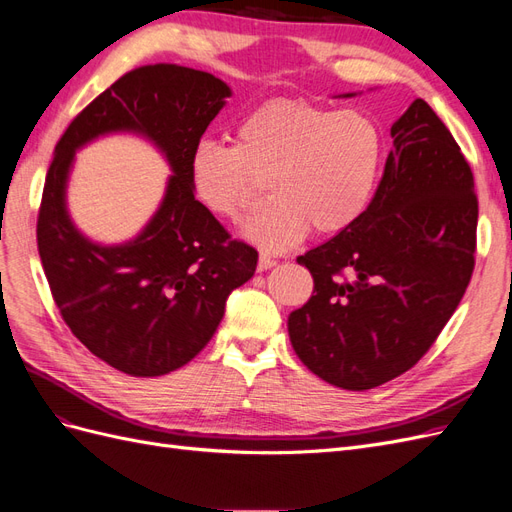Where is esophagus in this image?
I'll return each instance as SVG.
<instances>
[{"label": "esophagus", "instance_id": "esophagus-1", "mask_svg": "<svg viewBox=\"0 0 512 512\" xmlns=\"http://www.w3.org/2000/svg\"><path fill=\"white\" fill-rule=\"evenodd\" d=\"M275 265H277V260H275L271 254L262 252V254L258 256V271H267V269H271V267H275Z\"/></svg>", "mask_w": 512, "mask_h": 512}]
</instances>
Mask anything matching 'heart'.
<instances>
[{
  "label": "heart",
  "instance_id": "heart-1",
  "mask_svg": "<svg viewBox=\"0 0 512 512\" xmlns=\"http://www.w3.org/2000/svg\"><path fill=\"white\" fill-rule=\"evenodd\" d=\"M384 132L352 108L275 98L245 113L232 145L200 141L188 160L196 200L224 220H239L269 179L273 198L243 226L262 250H290L314 230L335 235L359 222L376 194Z\"/></svg>",
  "mask_w": 512,
  "mask_h": 512
}]
</instances>
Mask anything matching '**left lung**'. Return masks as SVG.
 Masks as SVG:
<instances>
[{
	"instance_id": "obj_1",
	"label": "left lung",
	"mask_w": 512,
	"mask_h": 512,
	"mask_svg": "<svg viewBox=\"0 0 512 512\" xmlns=\"http://www.w3.org/2000/svg\"><path fill=\"white\" fill-rule=\"evenodd\" d=\"M391 138L363 218L297 258L314 292L288 316L290 344L309 371L348 391L414 367L474 271L478 200L453 134L418 98Z\"/></svg>"
}]
</instances>
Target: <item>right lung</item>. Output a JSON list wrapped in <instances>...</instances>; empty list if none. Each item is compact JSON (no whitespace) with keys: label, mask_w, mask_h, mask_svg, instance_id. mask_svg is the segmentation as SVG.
<instances>
[{"label":"right lung","mask_w":512,"mask_h":512,"mask_svg":"<svg viewBox=\"0 0 512 512\" xmlns=\"http://www.w3.org/2000/svg\"><path fill=\"white\" fill-rule=\"evenodd\" d=\"M230 96L203 70L136 68L83 108L55 147L36 230L44 275L70 331L128 376H164L190 363L222 322L228 294L256 271L258 252L230 239L188 177L194 145ZM117 131L147 137L174 175L134 240L102 246L73 226L65 190L75 151Z\"/></svg>","instance_id":"1"}]
</instances>
